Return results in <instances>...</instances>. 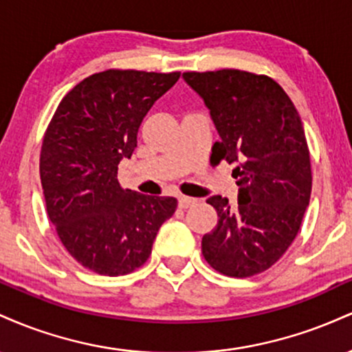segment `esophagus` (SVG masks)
<instances>
[{
    "mask_svg": "<svg viewBox=\"0 0 352 352\" xmlns=\"http://www.w3.org/2000/svg\"><path fill=\"white\" fill-rule=\"evenodd\" d=\"M195 199H192V197H179V207L180 208H187V207H190V205H193L195 204Z\"/></svg>",
    "mask_w": 352,
    "mask_h": 352,
    "instance_id": "esophagus-1",
    "label": "esophagus"
}]
</instances>
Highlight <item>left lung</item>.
I'll return each instance as SVG.
<instances>
[{"label":"left lung","mask_w":352,"mask_h":352,"mask_svg":"<svg viewBox=\"0 0 352 352\" xmlns=\"http://www.w3.org/2000/svg\"><path fill=\"white\" fill-rule=\"evenodd\" d=\"M204 99L220 142L212 157L236 164L238 201L212 195L217 227L201 253L217 272L246 278L276 263L293 243L311 197V162L296 107L268 76L238 69L184 72Z\"/></svg>","instance_id":"obj_1"}]
</instances>
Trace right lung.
Listing matches in <instances>:
<instances>
[{"label":"right lung","mask_w":352,"mask_h":352,"mask_svg":"<svg viewBox=\"0 0 352 352\" xmlns=\"http://www.w3.org/2000/svg\"><path fill=\"white\" fill-rule=\"evenodd\" d=\"M180 72L109 69L64 96L43 140L39 173L47 217L64 248L99 274L119 276L147 261L177 199L122 188L119 162L131 159L137 132Z\"/></svg>","instance_id":"obj_1"}]
</instances>
